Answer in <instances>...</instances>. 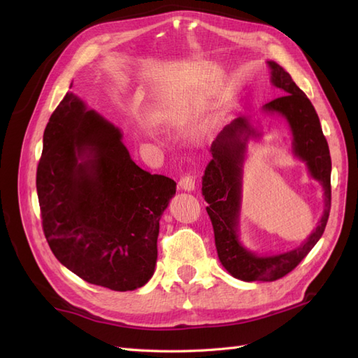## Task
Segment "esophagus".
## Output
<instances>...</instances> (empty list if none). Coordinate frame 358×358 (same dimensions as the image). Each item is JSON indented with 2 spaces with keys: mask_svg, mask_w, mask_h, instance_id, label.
<instances>
[{
  "mask_svg": "<svg viewBox=\"0 0 358 358\" xmlns=\"http://www.w3.org/2000/svg\"><path fill=\"white\" fill-rule=\"evenodd\" d=\"M178 186L183 189V191L187 192H192L195 189V178L191 177V175H185V177H181L178 181Z\"/></svg>",
  "mask_w": 358,
  "mask_h": 358,
  "instance_id": "obj_1",
  "label": "esophagus"
}]
</instances>
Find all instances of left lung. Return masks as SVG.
I'll list each match as a JSON object with an SVG mask.
<instances>
[{
    "label": "left lung",
    "mask_w": 358,
    "mask_h": 358,
    "mask_svg": "<svg viewBox=\"0 0 358 358\" xmlns=\"http://www.w3.org/2000/svg\"><path fill=\"white\" fill-rule=\"evenodd\" d=\"M271 83L281 90L275 100L266 103V113L283 117L292 132V150L305 162L313 178L323 186L324 209L315 231L299 248L277 255H257L238 238L241 204V175L249 136H260L248 117H238L224 126L212 143V159L203 175L201 192L208 201V214L214 227L220 262L232 277L243 281H273L296 268L324 232L331 210V155L320 120L306 94L295 85L283 67L268 62Z\"/></svg>",
    "instance_id": "1"
}]
</instances>
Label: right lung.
Returning a JSON list of instances; mask_svg holds the SVG:
<instances>
[{"label": "right lung", "instance_id": "right-lung-1", "mask_svg": "<svg viewBox=\"0 0 358 358\" xmlns=\"http://www.w3.org/2000/svg\"><path fill=\"white\" fill-rule=\"evenodd\" d=\"M120 129L66 94L43 135L36 192L57 260L87 283L134 291L154 275L177 183L134 163Z\"/></svg>", "mask_w": 358, "mask_h": 358}]
</instances>
